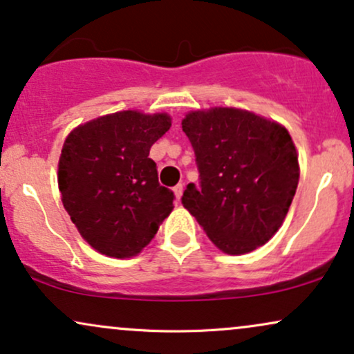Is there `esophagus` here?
I'll return each instance as SVG.
<instances>
[{
    "mask_svg": "<svg viewBox=\"0 0 354 354\" xmlns=\"http://www.w3.org/2000/svg\"><path fill=\"white\" fill-rule=\"evenodd\" d=\"M183 189H185V186H183L181 183H180V185H176V186H174V188H173L174 194H176V200H178V201L181 200V196H183Z\"/></svg>",
    "mask_w": 354,
    "mask_h": 354,
    "instance_id": "esophagus-1",
    "label": "esophagus"
}]
</instances>
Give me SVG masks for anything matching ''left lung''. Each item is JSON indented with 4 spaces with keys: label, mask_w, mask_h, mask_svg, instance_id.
Here are the masks:
<instances>
[{
    "label": "left lung",
    "mask_w": 354,
    "mask_h": 354,
    "mask_svg": "<svg viewBox=\"0 0 354 354\" xmlns=\"http://www.w3.org/2000/svg\"><path fill=\"white\" fill-rule=\"evenodd\" d=\"M200 185L181 203L211 241L228 254L265 245L281 226L299 180L290 133L245 109L213 108L183 120Z\"/></svg>",
    "instance_id": "1"
}]
</instances>
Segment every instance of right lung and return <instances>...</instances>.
Here are the masks:
<instances>
[{"label":"right lung","mask_w":354,"mask_h":354,"mask_svg":"<svg viewBox=\"0 0 354 354\" xmlns=\"http://www.w3.org/2000/svg\"><path fill=\"white\" fill-rule=\"evenodd\" d=\"M168 115L120 111L73 129L61 149L58 186L71 221L100 253L129 258L171 213L174 193L158 181L149 148Z\"/></svg>","instance_id":"1"}]
</instances>
